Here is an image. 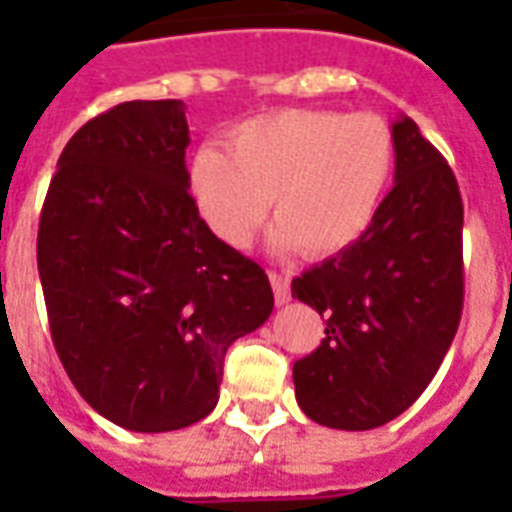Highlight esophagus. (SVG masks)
<instances>
[{
  "label": "esophagus",
  "instance_id": "esophagus-1",
  "mask_svg": "<svg viewBox=\"0 0 512 512\" xmlns=\"http://www.w3.org/2000/svg\"><path fill=\"white\" fill-rule=\"evenodd\" d=\"M268 279H271V287H273V297H276V305H287L289 300H292V289H289V276H284V273L271 271V273H268Z\"/></svg>",
  "mask_w": 512,
  "mask_h": 512
}]
</instances>
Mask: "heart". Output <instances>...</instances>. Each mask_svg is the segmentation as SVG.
Here are the masks:
<instances>
[{
	"label": "heart",
	"mask_w": 512,
	"mask_h": 512,
	"mask_svg": "<svg viewBox=\"0 0 512 512\" xmlns=\"http://www.w3.org/2000/svg\"><path fill=\"white\" fill-rule=\"evenodd\" d=\"M393 170L396 135L382 116L284 108L236 124L225 151L196 148L188 191L225 247H247L273 207L276 252L329 257L369 231Z\"/></svg>",
	"instance_id": "b5f03b06"
}]
</instances>
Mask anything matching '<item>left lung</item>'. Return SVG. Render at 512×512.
<instances>
[{
    "mask_svg": "<svg viewBox=\"0 0 512 512\" xmlns=\"http://www.w3.org/2000/svg\"><path fill=\"white\" fill-rule=\"evenodd\" d=\"M396 175L369 231L292 281L327 337L292 369L313 422L372 430L420 398L462 316V199L449 164L409 116L390 124Z\"/></svg>",
    "mask_w": 512,
    "mask_h": 512,
    "instance_id": "1",
    "label": "left lung"
}]
</instances>
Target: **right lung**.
<instances>
[{
    "instance_id": "obj_1",
    "label": "right lung",
    "mask_w": 512,
    "mask_h": 512,
    "mask_svg": "<svg viewBox=\"0 0 512 512\" xmlns=\"http://www.w3.org/2000/svg\"><path fill=\"white\" fill-rule=\"evenodd\" d=\"M183 100H130L68 140L36 263L55 350L119 428L167 433L220 398L225 350L273 311L268 276L225 247L188 193Z\"/></svg>"
}]
</instances>
